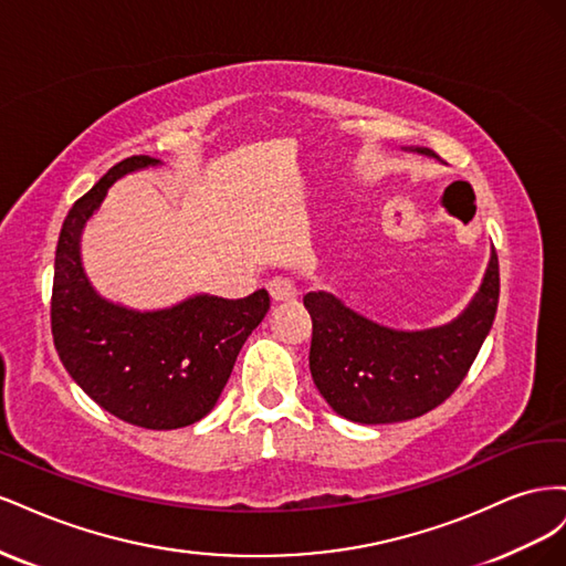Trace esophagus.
Returning <instances> with one entry per match:
<instances>
[{"label":"esophagus","mask_w":566,"mask_h":566,"mask_svg":"<svg viewBox=\"0 0 566 566\" xmlns=\"http://www.w3.org/2000/svg\"><path fill=\"white\" fill-rule=\"evenodd\" d=\"M269 295H271V300H276V302L295 300L297 297V285H295V281H290L285 276H276V279L269 281Z\"/></svg>","instance_id":"obj_1"}]
</instances>
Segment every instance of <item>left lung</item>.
Masks as SVG:
<instances>
[{
  "instance_id": "left-lung-1",
  "label": "left lung",
  "mask_w": 566,
  "mask_h": 566,
  "mask_svg": "<svg viewBox=\"0 0 566 566\" xmlns=\"http://www.w3.org/2000/svg\"><path fill=\"white\" fill-rule=\"evenodd\" d=\"M499 295L495 250L468 312L432 331H389L323 290L304 295L314 325L312 378L323 399L347 420L385 424L424 416L465 380L493 325Z\"/></svg>"
}]
</instances>
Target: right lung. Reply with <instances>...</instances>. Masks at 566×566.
I'll use <instances>...</instances> for the list:
<instances>
[{
	"mask_svg": "<svg viewBox=\"0 0 566 566\" xmlns=\"http://www.w3.org/2000/svg\"><path fill=\"white\" fill-rule=\"evenodd\" d=\"M156 163L132 156L113 165L67 212L56 245L51 335L65 370L101 408L146 430H177L214 408L271 300L266 290L243 300L200 295L139 314L94 293L80 264L84 221L115 179Z\"/></svg>",
	"mask_w": 566,
	"mask_h": 566,
	"instance_id": "1",
	"label": "right lung"
}]
</instances>
